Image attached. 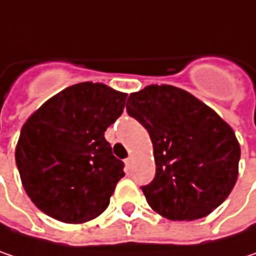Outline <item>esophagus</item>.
I'll return each mask as SVG.
<instances>
[{
    "label": "esophagus",
    "mask_w": 256,
    "mask_h": 256,
    "mask_svg": "<svg viewBox=\"0 0 256 256\" xmlns=\"http://www.w3.org/2000/svg\"><path fill=\"white\" fill-rule=\"evenodd\" d=\"M132 163H134V157H131V156H130V157L125 160V166H126V169H131Z\"/></svg>",
    "instance_id": "obj_1"
}]
</instances>
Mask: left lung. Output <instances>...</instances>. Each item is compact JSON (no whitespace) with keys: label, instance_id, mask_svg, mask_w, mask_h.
Here are the masks:
<instances>
[{"label":"left lung","instance_id":"obj_1","mask_svg":"<svg viewBox=\"0 0 256 256\" xmlns=\"http://www.w3.org/2000/svg\"><path fill=\"white\" fill-rule=\"evenodd\" d=\"M126 112L148 131L156 162L142 186L148 206L169 220H196L216 210L239 174L234 131L210 106L168 84L131 93Z\"/></svg>","mask_w":256,"mask_h":256}]
</instances>
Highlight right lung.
Masks as SVG:
<instances>
[{
    "label": "right lung",
    "instance_id": "add662e5",
    "mask_svg": "<svg viewBox=\"0 0 256 256\" xmlns=\"http://www.w3.org/2000/svg\"><path fill=\"white\" fill-rule=\"evenodd\" d=\"M126 93L78 82L46 100L24 122L16 147L23 188L33 204L62 223H86L108 208L124 163L104 131L120 116Z\"/></svg>",
    "mask_w": 256,
    "mask_h": 256
}]
</instances>
